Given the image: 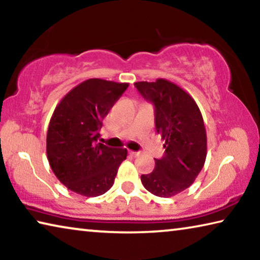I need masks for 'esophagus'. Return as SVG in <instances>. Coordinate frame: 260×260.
<instances>
[{
    "label": "esophagus",
    "instance_id": "esophagus-1",
    "mask_svg": "<svg viewBox=\"0 0 260 260\" xmlns=\"http://www.w3.org/2000/svg\"><path fill=\"white\" fill-rule=\"evenodd\" d=\"M129 155L133 156V157H138L140 156V152H136V151H129Z\"/></svg>",
    "mask_w": 260,
    "mask_h": 260
}]
</instances>
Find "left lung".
Segmentation results:
<instances>
[{"label":"left lung","mask_w":260,"mask_h":260,"mask_svg":"<svg viewBox=\"0 0 260 260\" xmlns=\"http://www.w3.org/2000/svg\"><path fill=\"white\" fill-rule=\"evenodd\" d=\"M136 89L155 105L157 133L165 141V155L155 170L141 175L148 191L173 197L193 183L206 158V131L201 110L190 95L166 79L135 82Z\"/></svg>","instance_id":"obj_1"}]
</instances>
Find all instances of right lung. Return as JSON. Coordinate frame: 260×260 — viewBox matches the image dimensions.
Returning a JSON list of instances; mask_svg holds the SVG:
<instances>
[{
  "mask_svg": "<svg viewBox=\"0 0 260 260\" xmlns=\"http://www.w3.org/2000/svg\"><path fill=\"white\" fill-rule=\"evenodd\" d=\"M129 83L93 78L79 83L57 104L47 133V158L70 190L96 197L112 187L126 149L99 143V129Z\"/></svg>",
  "mask_w": 260,
  "mask_h": 260,
  "instance_id": "obj_1",
  "label": "right lung"
}]
</instances>
